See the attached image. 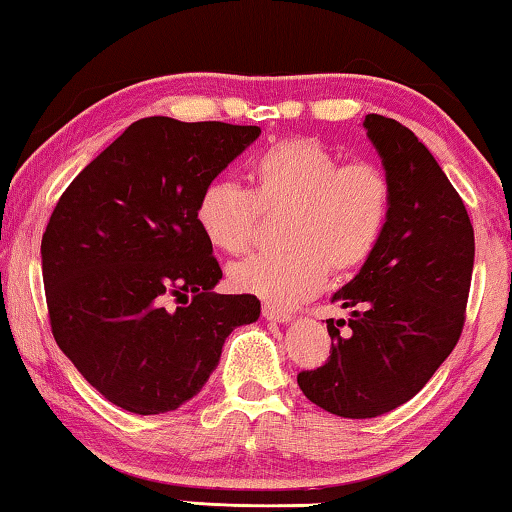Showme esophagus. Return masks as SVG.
<instances>
[{
  "label": "esophagus",
  "instance_id": "34e87169",
  "mask_svg": "<svg viewBox=\"0 0 512 512\" xmlns=\"http://www.w3.org/2000/svg\"><path fill=\"white\" fill-rule=\"evenodd\" d=\"M262 314H264V319H269V321H278V323L291 321V314L287 310H280V307H275L271 303L262 305Z\"/></svg>",
  "mask_w": 512,
  "mask_h": 512
}]
</instances>
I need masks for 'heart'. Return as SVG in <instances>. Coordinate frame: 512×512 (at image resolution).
<instances>
[{
    "instance_id": "b5f03b06",
    "label": "heart",
    "mask_w": 512,
    "mask_h": 512,
    "mask_svg": "<svg viewBox=\"0 0 512 512\" xmlns=\"http://www.w3.org/2000/svg\"><path fill=\"white\" fill-rule=\"evenodd\" d=\"M253 189L212 180L200 191L196 223L209 246L237 255L250 246L262 209H287L285 253L253 255L230 269V285L271 305L310 298L328 273H353L376 253L392 216L394 189L369 161L344 164L316 139L269 145L250 161Z\"/></svg>"
}]
</instances>
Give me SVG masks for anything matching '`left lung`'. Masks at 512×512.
<instances>
[{
	"label": "left lung",
	"mask_w": 512,
	"mask_h": 512,
	"mask_svg": "<svg viewBox=\"0 0 512 512\" xmlns=\"http://www.w3.org/2000/svg\"><path fill=\"white\" fill-rule=\"evenodd\" d=\"M364 129L394 189L385 237L332 296L351 319H328L330 358L298 373L303 394L346 419L380 417L410 401L458 344L474 271V227L424 143L392 118Z\"/></svg>",
	"instance_id": "left-lung-1"
}]
</instances>
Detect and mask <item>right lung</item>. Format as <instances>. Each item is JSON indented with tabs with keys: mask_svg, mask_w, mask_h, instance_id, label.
<instances>
[{
	"mask_svg": "<svg viewBox=\"0 0 512 512\" xmlns=\"http://www.w3.org/2000/svg\"><path fill=\"white\" fill-rule=\"evenodd\" d=\"M259 134L141 118L56 202L40 243L52 335L118 408L177 410L207 383L227 335L259 319L255 296L212 291L223 271L196 223L200 191Z\"/></svg>",
	"mask_w": 512,
	"mask_h": 512,
	"instance_id": "obj_1",
	"label": "right lung"
}]
</instances>
